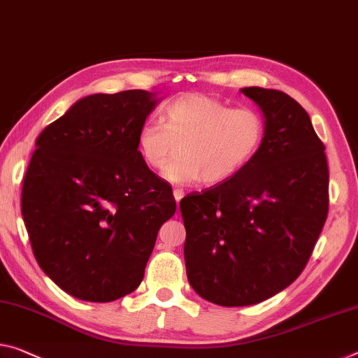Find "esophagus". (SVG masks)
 Returning <instances> with one entry per match:
<instances>
[{
	"label": "esophagus",
	"instance_id": "esophagus-1",
	"mask_svg": "<svg viewBox=\"0 0 358 358\" xmlns=\"http://www.w3.org/2000/svg\"><path fill=\"white\" fill-rule=\"evenodd\" d=\"M173 196H174V200L179 203L180 200H182V196H184V190L182 189H174L173 190Z\"/></svg>",
	"mask_w": 358,
	"mask_h": 358
}]
</instances>
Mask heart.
Wrapping results in <instances>:
<instances>
[{"label":"heart","mask_w":358,"mask_h":358,"mask_svg":"<svg viewBox=\"0 0 358 358\" xmlns=\"http://www.w3.org/2000/svg\"><path fill=\"white\" fill-rule=\"evenodd\" d=\"M266 124L259 112L232 108L203 94H185L169 102L160 120H147L136 147L148 168L162 169L173 184H222L248 164L264 142Z\"/></svg>","instance_id":"1"}]
</instances>
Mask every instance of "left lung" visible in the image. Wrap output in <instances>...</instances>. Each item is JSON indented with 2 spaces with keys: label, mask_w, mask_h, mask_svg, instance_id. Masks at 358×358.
I'll return each instance as SVG.
<instances>
[{
  "label": "left lung",
  "mask_w": 358,
  "mask_h": 358,
  "mask_svg": "<svg viewBox=\"0 0 358 358\" xmlns=\"http://www.w3.org/2000/svg\"><path fill=\"white\" fill-rule=\"evenodd\" d=\"M266 136L234 178L180 200L190 287L217 306H251L299 277L328 216L325 145L309 115L277 90H241Z\"/></svg>",
  "instance_id": "1"
}]
</instances>
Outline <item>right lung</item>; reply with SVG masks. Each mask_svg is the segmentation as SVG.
Segmentation results:
<instances>
[{"instance_id":"right-lung-1","label":"right lung","mask_w":358,"mask_h":358,"mask_svg":"<svg viewBox=\"0 0 358 358\" xmlns=\"http://www.w3.org/2000/svg\"><path fill=\"white\" fill-rule=\"evenodd\" d=\"M162 101L131 90L76 101L36 139L22 217L38 264L76 299L110 302L139 287L173 190L142 162L141 124Z\"/></svg>"}]
</instances>
